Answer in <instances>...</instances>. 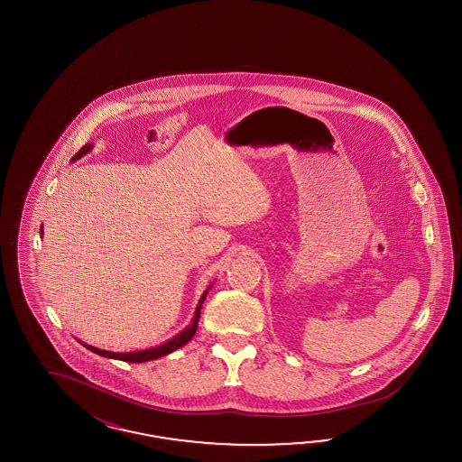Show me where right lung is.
Listing matches in <instances>:
<instances>
[{
    "label": "right lung",
    "instance_id": "1",
    "mask_svg": "<svg viewBox=\"0 0 462 462\" xmlns=\"http://www.w3.org/2000/svg\"><path fill=\"white\" fill-rule=\"evenodd\" d=\"M89 149H91V145H84L83 149L72 157V161L79 159V157L86 154ZM41 234H42V232H41ZM208 290H210V288H208ZM207 294H208V291H205L203 296H201L199 305L196 307L195 319H193L191 325H188V328H184L181 334H178V336L174 337V338H171L166 344H162V346H159V347H154V349L139 350V352H110V350H101L97 349V347H91V346H86L83 342H81V344H83L86 349H89L91 352L98 354V356H103V357H110V359H120V361H126V363H147V361H154V359H159V357H162V356H166V354H171V352L180 349L184 344H188V342L191 340V337L195 336L198 320H199V313H201V305H203Z\"/></svg>",
    "mask_w": 462,
    "mask_h": 462
}]
</instances>
